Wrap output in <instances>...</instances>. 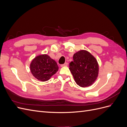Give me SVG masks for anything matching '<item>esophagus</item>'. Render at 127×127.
Segmentation results:
<instances>
[{
    "mask_svg": "<svg viewBox=\"0 0 127 127\" xmlns=\"http://www.w3.org/2000/svg\"><path fill=\"white\" fill-rule=\"evenodd\" d=\"M68 66V63H65L64 64H61V67H64V66Z\"/></svg>",
    "mask_w": 127,
    "mask_h": 127,
    "instance_id": "obj_1",
    "label": "esophagus"
}]
</instances>
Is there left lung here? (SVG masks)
<instances>
[{
    "mask_svg": "<svg viewBox=\"0 0 127 127\" xmlns=\"http://www.w3.org/2000/svg\"><path fill=\"white\" fill-rule=\"evenodd\" d=\"M73 60L69 64V70L77 84L82 87L92 85L98 76L97 60L85 50H80L75 53Z\"/></svg>",
    "mask_w": 127,
    "mask_h": 127,
    "instance_id": "left-lung-1",
    "label": "left lung"
}]
</instances>
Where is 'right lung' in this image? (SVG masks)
I'll return each mask as SVG.
<instances>
[{"instance_id": "1", "label": "right lung", "mask_w": 127, "mask_h": 127, "mask_svg": "<svg viewBox=\"0 0 127 127\" xmlns=\"http://www.w3.org/2000/svg\"><path fill=\"white\" fill-rule=\"evenodd\" d=\"M32 75L42 82L48 80L58 70V66L56 61L47 55L36 57L30 64Z\"/></svg>"}]
</instances>
